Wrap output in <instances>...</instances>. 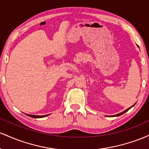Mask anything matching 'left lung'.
<instances>
[{"label":"left lung","instance_id":"obj_1","mask_svg":"<svg viewBox=\"0 0 149 149\" xmlns=\"http://www.w3.org/2000/svg\"><path fill=\"white\" fill-rule=\"evenodd\" d=\"M135 104H136V103H135ZM135 104H134V105H132V107H130V108H128L127 109H126V110H125L124 111H123V112L120 113H118V114H116V115H114V116H109V117H113V116H121V115H123V114L125 113V112H127V111L129 110V109H130L132 107H134V106L135 105Z\"/></svg>","mask_w":149,"mask_h":149}]
</instances>
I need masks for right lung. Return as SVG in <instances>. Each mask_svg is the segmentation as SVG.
<instances>
[{
	"instance_id": "obj_1",
	"label": "right lung",
	"mask_w": 149,
	"mask_h": 149,
	"mask_svg": "<svg viewBox=\"0 0 149 149\" xmlns=\"http://www.w3.org/2000/svg\"><path fill=\"white\" fill-rule=\"evenodd\" d=\"M28 116H30L31 118H44L46 117V116H49V114H47V115H44V116H35V115H30V114H26Z\"/></svg>"
}]
</instances>
